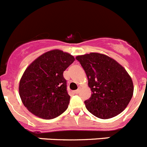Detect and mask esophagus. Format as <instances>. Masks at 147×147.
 <instances>
[{
    "mask_svg": "<svg viewBox=\"0 0 147 147\" xmlns=\"http://www.w3.org/2000/svg\"><path fill=\"white\" fill-rule=\"evenodd\" d=\"M73 93L75 94H78V93H79V90H74L73 91Z\"/></svg>",
    "mask_w": 147,
    "mask_h": 147,
    "instance_id": "esophagus-1",
    "label": "esophagus"
}]
</instances>
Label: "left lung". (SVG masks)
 <instances>
[{
	"mask_svg": "<svg viewBox=\"0 0 147 147\" xmlns=\"http://www.w3.org/2000/svg\"><path fill=\"white\" fill-rule=\"evenodd\" d=\"M86 72L92 94L84 101L91 114L109 119L121 113L134 94L131 78L125 69L106 55L98 53L76 57Z\"/></svg>",
	"mask_w": 147,
	"mask_h": 147,
	"instance_id": "1",
	"label": "left lung"
}]
</instances>
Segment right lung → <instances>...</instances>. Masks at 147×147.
<instances>
[{
	"instance_id": "1",
	"label": "right lung",
	"mask_w": 147,
	"mask_h": 147,
	"mask_svg": "<svg viewBox=\"0 0 147 147\" xmlns=\"http://www.w3.org/2000/svg\"><path fill=\"white\" fill-rule=\"evenodd\" d=\"M75 61L59 50L46 52L24 71L20 83V96L24 107L42 119L58 117L68 107L70 96L63 72Z\"/></svg>"
}]
</instances>
